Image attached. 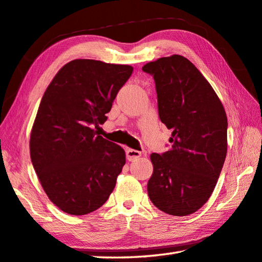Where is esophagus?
Masks as SVG:
<instances>
[{
  "mask_svg": "<svg viewBox=\"0 0 262 262\" xmlns=\"http://www.w3.org/2000/svg\"><path fill=\"white\" fill-rule=\"evenodd\" d=\"M126 156H127L128 160L133 161V160H135V159L140 158L142 156V152L137 151V150H133V148H127V150H126Z\"/></svg>",
  "mask_w": 262,
  "mask_h": 262,
  "instance_id": "1",
  "label": "esophagus"
}]
</instances>
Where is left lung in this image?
Listing matches in <instances>:
<instances>
[{"mask_svg": "<svg viewBox=\"0 0 262 262\" xmlns=\"http://www.w3.org/2000/svg\"><path fill=\"white\" fill-rule=\"evenodd\" d=\"M156 81L159 117L171 129L170 148L150 156L148 198L171 216H187L211 196L227 153V116L222 101L185 56L143 66Z\"/></svg>", "mask_w": 262, "mask_h": 262, "instance_id": "8db88e82", "label": "left lung"}]
</instances>
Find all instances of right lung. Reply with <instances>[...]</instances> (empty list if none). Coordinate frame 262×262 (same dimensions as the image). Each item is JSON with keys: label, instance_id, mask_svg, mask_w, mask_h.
<instances>
[{"label": "right lung", "instance_id": "right-lung-1", "mask_svg": "<svg viewBox=\"0 0 262 262\" xmlns=\"http://www.w3.org/2000/svg\"><path fill=\"white\" fill-rule=\"evenodd\" d=\"M128 64L76 59L46 89L30 132V159L54 206L81 216L103 206L126 163L124 148L99 134Z\"/></svg>", "mask_w": 262, "mask_h": 262}]
</instances>
